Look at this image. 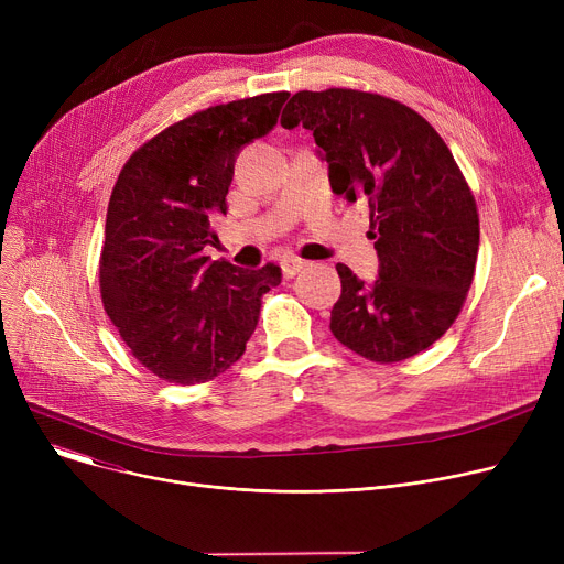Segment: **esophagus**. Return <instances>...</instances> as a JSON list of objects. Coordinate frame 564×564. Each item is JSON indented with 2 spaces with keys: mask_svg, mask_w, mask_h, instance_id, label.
<instances>
[{
  "mask_svg": "<svg viewBox=\"0 0 564 564\" xmlns=\"http://www.w3.org/2000/svg\"><path fill=\"white\" fill-rule=\"evenodd\" d=\"M306 267V260L297 258V256H288L281 260V270H283V276L285 279H292L294 274H300Z\"/></svg>",
  "mask_w": 564,
  "mask_h": 564,
  "instance_id": "34e87169",
  "label": "esophagus"
}]
</instances>
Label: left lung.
Here are the masks:
<instances>
[{"instance_id":"8db88e82","label":"left lung","mask_w":564,"mask_h":564,"mask_svg":"<svg viewBox=\"0 0 564 564\" xmlns=\"http://www.w3.org/2000/svg\"><path fill=\"white\" fill-rule=\"evenodd\" d=\"M313 132L329 183L366 198L379 276L364 283L336 264L338 343L377 364L427 349L457 319L476 272L480 219L451 148L411 107L354 88L300 91L281 126Z\"/></svg>"}]
</instances>
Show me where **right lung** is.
<instances>
[{
    "instance_id": "right-lung-1",
    "label": "right lung",
    "mask_w": 564,
    "mask_h": 564,
    "mask_svg": "<svg viewBox=\"0 0 564 564\" xmlns=\"http://www.w3.org/2000/svg\"><path fill=\"white\" fill-rule=\"evenodd\" d=\"M288 91L196 111L132 153L113 185L100 253L102 306L134 359L164 381H210L242 357L281 267L203 256L226 215L242 145L264 137Z\"/></svg>"
}]
</instances>
